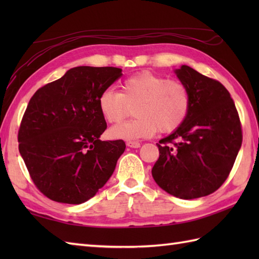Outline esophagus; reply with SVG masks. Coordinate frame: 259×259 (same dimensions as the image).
<instances>
[{
	"label": "esophagus",
	"instance_id": "34e87169",
	"mask_svg": "<svg viewBox=\"0 0 259 259\" xmlns=\"http://www.w3.org/2000/svg\"><path fill=\"white\" fill-rule=\"evenodd\" d=\"M126 146L130 147V148H139L140 147V142L139 141H133V140H129L125 142Z\"/></svg>",
	"mask_w": 259,
	"mask_h": 259
}]
</instances>
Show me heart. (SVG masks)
<instances>
[{
    "instance_id": "b5f03b06",
    "label": "heart",
    "mask_w": 259,
    "mask_h": 259,
    "mask_svg": "<svg viewBox=\"0 0 259 259\" xmlns=\"http://www.w3.org/2000/svg\"><path fill=\"white\" fill-rule=\"evenodd\" d=\"M191 104L188 88L179 80L144 71L124 79L120 92L108 88L98 99L99 110L109 123H119L134 106L136 117L110 129L114 139L134 140L177 130Z\"/></svg>"
}]
</instances>
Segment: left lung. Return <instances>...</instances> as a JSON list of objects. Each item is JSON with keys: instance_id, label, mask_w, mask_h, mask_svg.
Returning <instances> with one entry per match:
<instances>
[{"instance_id": "8db88e82", "label": "left lung", "mask_w": 259, "mask_h": 259, "mask_svg": "<svg viewBox=\"0 0 259 259\" xmlns=\"http://www.w3.org/2000/svg\"><path fill=\"white\" fill-rule=\"evenodd\" d=\"M190 92L185 122L157 144L151 172L158 186L181 199L210 195L232 171L243 141L234 100L221 82L183 65L176 70Z\"/></svg>"}]
</instances>
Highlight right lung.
Returning <instances> with one entry per match:
<instances>
[{
	"instance_id": "add662e5",
	"label": "right lung",
	"mask_w": 259,
	"mask_h": 259,
	"mask_svg": "<svg viewBox=\"0 0 259 259\" xmlns=\"http://www.w3.org/2000/svg\"><path fill=\"white\" fill-rule=\"evenodd\" d=\"M121 71L72 68L30 99L19 128V150L33 184L49 199L82 203L113 174L125 144L99 139L107 122L98 99Z\"/></svg>"
}]
</instances>
